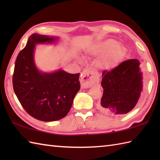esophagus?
Wrapping results in <instances>:
<instances>
[{
    "label": "esophagus",
    "mask_w": 160,
    "mask_h": 160,
    "mask_svg": "<svg viewBox=\"0 0 160 160\" xmlns=\"http://www.w3.org/2000/svg\"><path fill=\"white\" fill-rule=\"evenodd\" d=\"M81 87L83 89H87L93 86L97 85L98 80L94 76L93 71L89 69H85L81 74Z\"/></svg>",
    "instance_id": "34e87169"
}]
</instances>
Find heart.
Instances as JSON below:
<instances>
[{"label":"heart","instance_id":"obj_1","mask_svg":"<svg viewBox=\"0 0 160 160\" xmlns=\"http://www.w3.org/2000/svg\"><path fill=\"white\" fill-rule=\"evenodd\" d=\"M87 53L98 57L96 65L102 71H109L116 68L124 56V49L121 44L108 39L93 44Z\"/></svg>","mask_w":160,"mask_h":160}]
</instances>
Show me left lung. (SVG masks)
<instances>
[{"instance_id":"left-lung-1","label":"left lung","mask_w":160,"mask_h":160,"mask_svg":"<svg viewBox=\"0 0 160 160\" xmlns=\"http://www.w3.org/2000/svg\"><path fill=\"white\" fill-rule=\"evenodd\" d=\"M137 59L126 60L114 69L104 71L101 84L104 89L99 108L106 114L128 113L138 102L143 89V76Z\"/></svg>"}]
</instances>
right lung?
Instances as JSON below:
<instances>
[{"label": "right lung", "mask_w": 160, "mask_h": 160, "mask_svg": "<svg viewBox=\"0 0 160 160\" xmlns=\"http://www.w3.org/2000/svg\"><path fill=\"white\" fill-rule=\"evenodd\" d=\"M58 40L56 36L33 33L17 56L13 71V87L20 104L31 116L45 122L65 117L80 89V73L62 69L42 72L36 65V45L53 44Z\"/></svg>", "instance_id": "right-lung-1"}]
</instances>
